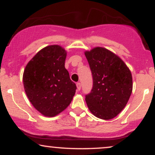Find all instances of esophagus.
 Here are the masks:
<instances>
[{
  "instance_id": "obj_1",
  "label": "esophagus",
  "mask_w": 155,
  "mask_h": 155,
  "mask_svg": "<svg viewBox=\"0 0 155 155\" xmlns=\"http://www.w3.org/2000/svg\"><path fill=\"white\" fill-rule=\"evenodd\" d=\"M76 87H77V90H81V83H80V82L76 83Z\"/></svg>"
}]
</instances>
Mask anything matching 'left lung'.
<instances>
[{
    "label": "left lung",
    "mask_w": 155,
    "mask_h": 155,
    "mask_svg": "<svg viewBox=\"0 0 155 155\" xmlns=\"http://www.w3.org/2000/svg\"><path fill=\"white\" fill-rule=\"evenodd\" d=\"M93 84L85 95L89 109L102 120H111L122 111L133 90L130 71L116 54L102 47L85 52Z\"/></svg>",
    "instance_id": "8db88e82"
}]
</instances>
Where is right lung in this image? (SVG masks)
<instances>
[{
	"mask_svg": "<svg viewBox=\"0 0 155 155\" xmlns=\"http://www.w3.org/2000/svg\"><path fill=\"white\" fill-rule=\"evenodd\" d=\"M66 51L58 45L39 51L26 65L23 84L28 99L46 117L65 109L75 95L76 84L65 68Z\"/></svg>",
	"mask_w": 155,
	"mask_h": 155,
	"instance_id": "right-lung-1",
	"label": "right lung"
}]
</instances>
